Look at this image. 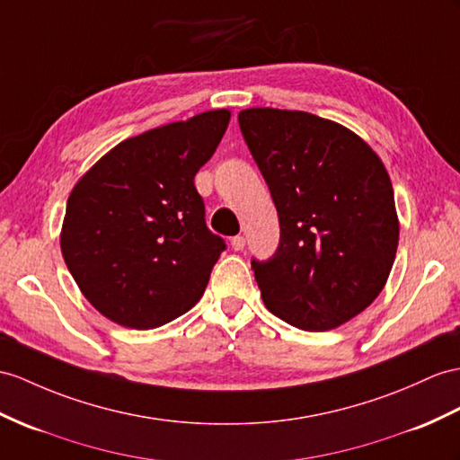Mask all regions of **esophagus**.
Instances as JSON below:
<instances>
[{"instance_id":"esophagus-1","label":"esophagus","mask_w":460,"mask_h":460,"mask_svg":"<svg viewBox=\"0 0 460 460\" xmlns=\"http://www.w3.org/2000/svg\"><path fill=\"white\" fill-rule=\"evenodd\" d=\"M230 245H232L234 252H242L245 248V238L243 236H234L230 240Z\"/></svg>"}]
</instances>
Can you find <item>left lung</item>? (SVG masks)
Here are the masks:
<instances>
[{"label": "left lung", "mask_w": 460, "mask_h": 460, "mask_svg": "<svg viewBox=\"0 0 460 460\" xmlns=\"http://www.w3.org/2000/svg\"><path fill=\"white\" fill-rule=\"evenodd\" d=\"M238 122L281 226L275 253L252 260L265 306L300 330L338 328L378 296L394 263L385 165L357 134L305 111L245 109Z\"/></svg>", "instance_id": "left-lung-1"}]
</instances>
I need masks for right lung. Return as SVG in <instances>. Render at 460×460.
<instances>
[{
  "mask_svg": "<svg viewBox=\"0 0 460 460\" xmlns=\"http://www.w3.org/2000/svg\"><path fill=\"white\" fill-rule=\"evenodd\" d=\"M230 111H207L128 138L68 199L62 255L84 296L120 326L152 330L191 310L226 243L205 222L195 175Z\"/></svg>",
  "mask_w": 460,
  "mask_h": 460,
  "instance_id": "add662e5",
  "label": "right lung"
}]
</instances>
